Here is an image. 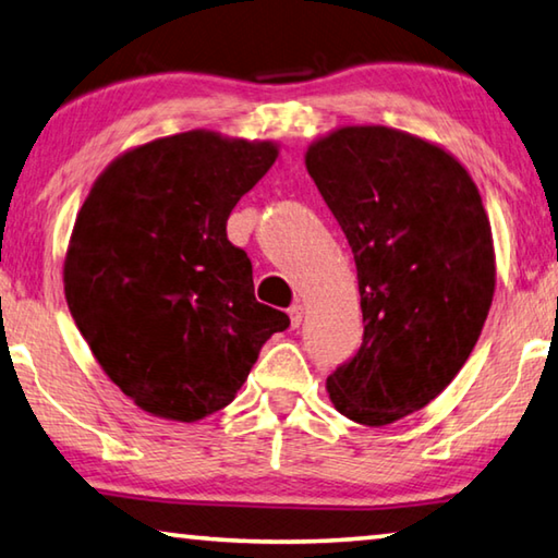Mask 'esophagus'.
<instances>
[{"label": "esophagus", "mask_w": 558, "mask_h": 558, "mask_svg": "<svg viewBox=\"0 0 558 558\" xmlns=\"http://www.w3.org/2000/svg\"><path fill=\"white\" fill-rule=\"evenodd\" d=\"M288 315H290V325L300 327V323H303V305H293L288 311Z\"/></svg>", "instance_id": "34e87169"}]
</instances>
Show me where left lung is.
I'll use <instances>...</instances> for the list:
<instances>
[{
  "mask_svg": "<svg viewBox=\"0 0 558 558\" xmlns=\"http://www.w3.org/2000/svg\"><path fill=\"white\" fill-rule=\"evenodd\" d=\"M305 166L355 255L365 323L327 392L348 420L385 427L427 407L472 355L497 282L489 218L452 154L397 129H335Z\"/></svg>",
  "mask_w": 558,
  "mask_h": 558,
  "instance_id": "1",
  "label": "left lung"
}]
</instances>
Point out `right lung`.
Returning a JSON list of instances; mask_svg holds the SVG:
<instances>
[{
	"instance_id": "right-lung-1",
	"label": "right lung",
	"mask_w": 558,
	"mask_h": 558,
	"mask_svg": "<svg viewBox=\"0 0 558 558\" xmlns=\"http://www.w3.org/2000/svg\"><path fill=\"white\" fill-rule=\"evenodd\" d=\"M276 158L272 141L203 129L156 138L106 166L78 210L69 311L111 383L156 417L223 410L290 325L255 300L251 258L226 233Z\"/></svg>"
}]
</instances>
